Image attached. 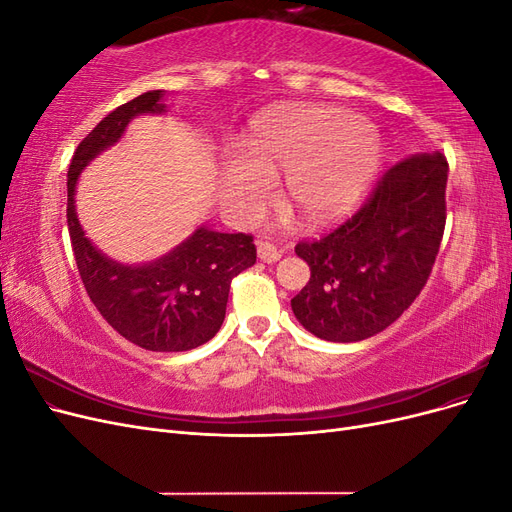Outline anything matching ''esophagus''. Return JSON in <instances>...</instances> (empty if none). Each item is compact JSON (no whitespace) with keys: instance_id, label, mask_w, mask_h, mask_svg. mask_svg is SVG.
Wrapping results in <instances>:
<instances>
[{"instance_id":"esophagus-1","label":"esophagus","mask_w":512,"mask_h":512,"mask_svg":"<svg viewBox=\"0 0 512 512\" xmlns=\"http://www.w3.org/2000/svg\"><path fill=\"white\" fill-rule=\"evenodd\" d=\"M256 250H258V258L262 262H269V265H273V262H277L282 258V252L277 250V247L269 241H258L256 243Z\"/></svg>"}]
</instances>
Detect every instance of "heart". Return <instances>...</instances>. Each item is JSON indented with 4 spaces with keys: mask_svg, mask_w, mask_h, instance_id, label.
Instances as JSON below:
<instances>
[{
    "mask_svg": "<svg viewBox=\"0 0 512 512\" xmlns=\"http://www.w3.org/2000/svg\"><path fill=\"white\" fill-rule=\"evenodd\" d=\"M382 164V143L369 123L339 108H307L277 119L247 138L243 162L222 175V205L254 220L273 198V177L284 175L290 209L309 226L348 215Z\"/></svg>",
    "mask_w": 512,
    "mask_h": 512,
    "instance_id": "heart-1",
    "label": "heart"
}]
</instances>
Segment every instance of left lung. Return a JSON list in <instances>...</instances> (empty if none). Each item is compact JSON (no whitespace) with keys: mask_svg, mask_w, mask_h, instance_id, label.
<instances>
[{"mask_svg":"<svg viewBox=\"0 0 512 512\" xmlns=\"http://www.w3.org/2000/svg\"><path fill=\"white\" fill-rule=\"evenodd\" d=\"M448 164L440 151L386 170L367 203L316 241H301L309 282L290 301L327 342H361L406 312L427 284L446 224Z\"/></svg>","mask_w":512,"mask_h":512,"instance_id":"8db88e82","label":"left lung"}]
</instances>
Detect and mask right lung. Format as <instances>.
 <instances>
[{
    "instance_id": "right-lung-1",
    "label": "right lung",
    "mask_w": 512,
    "mask_h": 512,
    "mask_svg": "<svg viewBox=\"0 0 512 512\" xmlns=\"http://www.w3.org/2000/svg\"><path fill=\"white\" fill-rule=\"evenodd\" d=\"M166 113L164 91L153 89L108 113L76 147L68 168V230L81 280L102 318L128 342L151 352H183L220 331L232 277L256 262L250 235L198 226L168 254L123 265L85 237L76 215V183L87 164L119 143L138 115Z\"/></svg>"
}]
</instances>
